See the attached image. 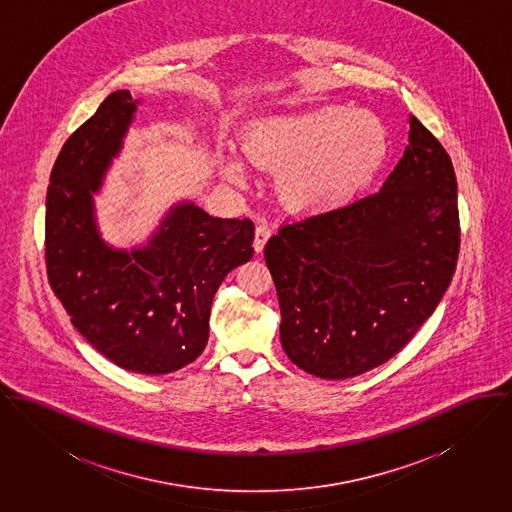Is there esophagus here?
I'll list each match as a JSON object with an SVG mask.
<instances>
[{
	"label": "esophagus",
	"mask_w": 512,
	"mask_h": 512,
	"mask_svg": "<svg viewBox=\"0 0 512 512\" xmlns=\"http://www.w3.org/2000/svg\"><path fill=\"white\" fill-rule=\"evenodd\" d=\"M269 237H271V228L265 222H259L255 228V241H253V247L257 253H261L265 249V243Z\"/></svg>",
	"instance_id": "esophagus-1"
}]
</instances>
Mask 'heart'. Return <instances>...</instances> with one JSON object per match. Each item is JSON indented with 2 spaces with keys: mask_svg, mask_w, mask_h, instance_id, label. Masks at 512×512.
I'll use <instances>...</instances> for the list:
<instances>
[{
  "mask_svg": "<svg viewBox=\"0 0 512 512\" xmlns=\"http://www.w3.org/2000/svg\"><path fill=\"white\" fill-rule=\"evenodd\" d=\"M247 159L265 171H281L277 188L284 206L320 212L361 196L383 171L391 137L381 117L347 106H322L263 117L243 135ZM229 180L245 176V163H224Z\"/></svg>",
  "mask_w": 512,
  "mask_h": 512,
  "instance_id": "1",
  "label": "heart"
}]
</instances>
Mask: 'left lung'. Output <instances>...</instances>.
Instances as JSON below:
<instances>
[{
  "label": "left lung",
  "instance_id": "8db88e82",
  "mask_svg": "<svg viewBox=\"0 0 512 512\" xmlns=\"http://www.w3.org/2000/svg\"><path fill=\"white\" fill-rule=\"evenodd\" d=\"M457 253L452 159L410 115L404 155L379 192L286 224L267 241L284 353L332 381L383 365L440 304Z\"/></svg>",
  "mask_w": 512,
  "mask_h": 512
}]
</instances>
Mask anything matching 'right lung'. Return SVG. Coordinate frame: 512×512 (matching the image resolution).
<instances>
[{"mask_svg":"<svg viewBox=\"0 0 512 512\" xmlns=\"http://www.w3.org/2000/svg\"><path fill=\"white\" fill-rule=\"evenodd\" d=\"M135 110L137 100L117 90L60 149L47 190L45 261L51 288L90 345L127 371L165 375L204 351L214 294L231 269L253 257L255 226L184 202L147 247L106 245L92 194Z\"/></svg>","mask_w":512,"mask_h":512,"instance_id":"right-lung-1","label":"right lung"}]
</instances>
